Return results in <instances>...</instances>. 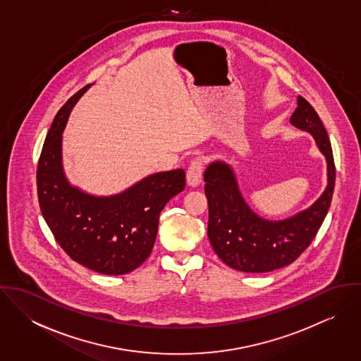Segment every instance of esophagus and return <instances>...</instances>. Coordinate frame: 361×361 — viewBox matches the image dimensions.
<instances>
[{
    "label": "esophagus",
    "instance_id": "esophagus-1",
    "mask_svg": "<svg viewBox=\"0 0 361 361\" xmlns=\"http://www.w3.org/2000/svg\"><path fill=\"white\" fill-rule=\"evenodd\" d=\"M203 159L202 158H196L190 162L189 168H188V173H186V179H188V185L189 186H197L202 182V176H203Z\"/></svg>",
    "mask_w": 361,
    "mask_h": 361
}]
</instances>
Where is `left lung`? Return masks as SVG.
Returning <instances> with one entry per match:
<instances>
[{"label":"left lung","mask_w":361,"mask_h":361,"mask_svg":"<svg viewBox=\"0 0 361 361\" xmlns=\"http://www.w3.org/2000/svg\"><path fill=\"white\" fill-rule=\"evenodd\" d=\"M290 123L311 133L326 159V189L307 209L282 221L264 219L245 202L228 164L215 161L204 172L209 243L218 257L238 271L269 272L292 264L309 247L331 206L335 188L332 147L318 114L302 96Z\"/></svg>","instance_id":"obj_1"}]
</instances>
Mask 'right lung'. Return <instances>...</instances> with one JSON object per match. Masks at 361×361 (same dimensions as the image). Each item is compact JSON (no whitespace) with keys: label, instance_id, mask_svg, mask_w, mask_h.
<instances>
[{"label":"right lung","instance_id":"1","mask_svg":"<svg viewBox=\"0 0 361 361\" xmlns=\"http://www.w3.org/2000/svg\"><path fill=\"white\" fill-rule=\"evenodd\" d=\"M90 85L56 112L37 165L42 214L63 252L104 275H123L152 255L159 214L186 185L183 169L153 173L125 192L97 197L72 186L62 168V132Z\"/></svg>","mask_w":361,"mask_h":361}]
</instances>
